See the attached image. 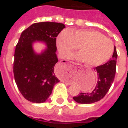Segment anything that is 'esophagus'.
<instances>
[{"label": "esophagus", "mask_w": 128, "mask_h": 128, "mask_svg": "<svg viewBox=\"0 0 128 128\" xmlns=\"http://www.w3.org/2000/svg\"><path fill=\"white\" fill-rule=\"evenodd\" d=\"M68 65H69L70 66H72V65H78V64H77V63H74V62H68Z\"/></svg>", "instance_id": "34e87169"}]
</instances>
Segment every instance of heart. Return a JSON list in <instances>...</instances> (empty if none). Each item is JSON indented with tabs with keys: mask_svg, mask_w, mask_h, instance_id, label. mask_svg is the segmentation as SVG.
I'll list each match as a JSON object with an SVG mask.
<instances>
[{
	"mask_svg": "<svg viewBox=\"0 0 128 128\" xmlns=\"http://www.w3.org/2000/svg\"><path fill=\"white\" fill-rule=\"evenodd\" d=\"M56 46L60 54L66 56L79 47L80 52L72 54V59L82 61L87 66H99L110 58L114 44L109 38L95 30H64L56 38Z\"/></svg>",
	"mask_w": 128,
	"mask_h": 128,
	"instance_id": "obj_1",
	"label": "heart"
}]
</instances>
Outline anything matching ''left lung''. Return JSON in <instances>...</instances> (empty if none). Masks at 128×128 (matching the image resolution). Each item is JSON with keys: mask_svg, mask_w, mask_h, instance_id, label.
<instances>
[{"mask_svg": "<svg viewBox=\"0 0 128 128\" xmlns=\"http://www.w3.org/2000/svg\"><path fill=\"white\" fill-rule=\"evenodd\" d=\"M117 58V50L114 46L112 58L105 64L94 68L98 74V83L95 88L90 92L81 93L74 97L73 99L76 102L80 104H91L98 102L104 97L114 81Z\"/></svg>", "mask_w": 128, "mask_h": 128, "instance_id": "left-lung-1", "label": "left lung"}]
</instances>
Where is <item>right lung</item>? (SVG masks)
Instances as JSON below:
<instances>
[{
	"label": "right lung",
	"mask_w": 128,
	"mask_h": 128,
	"mask_svg": "<svg viewBox=\"0 0 128 128\" xmlns=\"http://www.w3.org/2000/svg\"><path fill=\"white\" fill-rule=\"evenodd\" d=\"M65 28L62 23L38 22L22 32L14 51L13 73L18 88L30 102H46L54 84L60 80L54 70L58 59L56 54V37ZM42 42L46 48L41 53L34 51L32 44Z\"/></svg>",
	"instance_id": "add662e5"
}]
</instances>
